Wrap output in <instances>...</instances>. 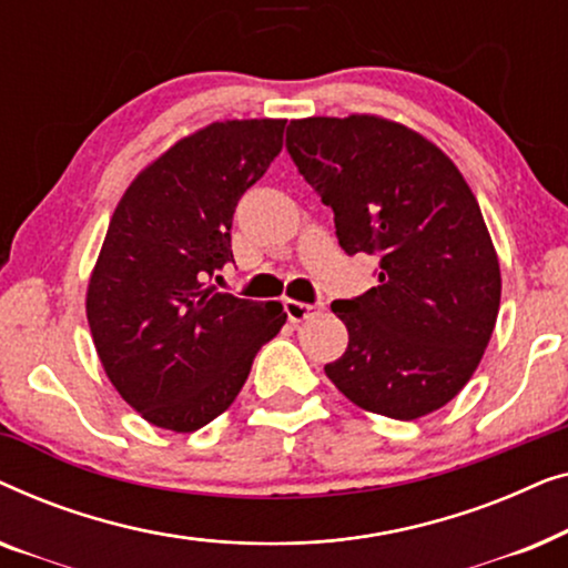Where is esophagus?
<instances>
[{"label":"esophagus","mask_w":568,"mask_h":568,"mask_svg":"<svg viewBox=\"0 0 568 568\" xmlns=\"http://www.w3.org/2000/svg\"><path fill=\"white\" fill-rule=\"evenodd\" d=\"M284 310H286V317H290L292 323H302V321H307V317H313V315L321 313L323 302H313V305H307V302L286 300L284 302Z\"/></svg>","instance_id":"1"}]
</instances>
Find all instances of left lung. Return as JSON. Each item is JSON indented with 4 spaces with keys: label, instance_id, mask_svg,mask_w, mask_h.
<instances>
[{
    "label": "left lung",
    "instance_id": "obj_1",
    "mask_svg": "<svg viewBox=\"0 0 568 568\" xmlns=\"http://www.w3.org/2000/svg\"><path fill=\"white\" fill-rule=\"evenodd\" d=\"M338 245L379 258L377 286L331 305L348 346L325 375L372 414L410 422L455 398L491 338L501 274L478 201L439 146L377 115L286 129Z\"/></svg>",
    "mask_w": 568,
    "mask_h": 568
}]
</instances>
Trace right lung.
<instances>
[{
	"mask_svg": "<svg viewBox=\"0 0 568 568\" xmlns=\"http://www.w3.org/2000/svg\"><path fill=\"white\" fill-rule=\"evenodd\" d=\"M286 121H224L185 136L115 206L88 286L105 375L146 422L196 432L232 406L282 302L212 286L232 258V214L282 152Z\"/></svg>",
	"mask_w": 568,
	"mask_h": 568,
	"instance_id": "1",
	"label": "right lung"
}]
</instances>
